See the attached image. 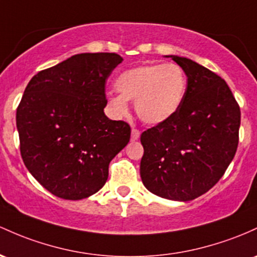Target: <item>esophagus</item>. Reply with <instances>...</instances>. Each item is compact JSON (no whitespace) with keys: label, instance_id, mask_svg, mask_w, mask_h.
<instances>
[{"label":"esophagus","instance_id":"34e87169","mask_svg":"<svg viewBox=\"0 0 257 257\" xmlns=\"http://www.w3.org/2000/svg\"><path fill=\"white\" fill-rule=\"evenodd\" d=\"M139 138H140V132L135 128L132 129V140L135 142V140H138Z\"/></svg>","mask_w":257,"mask_h":257}]
</instances>
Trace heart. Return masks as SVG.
Returning a JSON list of instances; mask_svg holds the SVG:
<instances>
[{"instance_id": "1", "label": "heart", "mask_w": 257, "mask_h": 257, "mask_svg": "<svg viewBox=\"0 0 257 257\" xmlns=\"http://www.w3.org/2000/svg\"><path fill=\"white\" fill-rule=\"evenodd\" d=\"M118 94L108 98L115 114L128 113V102L143 122L160 124L179 109L187 91V77L178 64L154 63L126 69L114 81Z\"/></svg>"}]
</instances>
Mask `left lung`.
Instances as JSON below:
<instances>
[{"instance_id": "1", "label": "left lung", "mask_w": 257, "mask_h": 257, "mask_svg": "<svg viewBox=\"0 0 257 257\" xmlns=\"http://www.w3.org/2000/svg\"><path fill=\"white\" fill-rule=\"evenodd\" d=\"M170 57L187 74V91L170 119L140 137V176L155 195L190 201L210 190L234 159L240 108L216 73L189 58Z\"/></svg>"}]
</instances>
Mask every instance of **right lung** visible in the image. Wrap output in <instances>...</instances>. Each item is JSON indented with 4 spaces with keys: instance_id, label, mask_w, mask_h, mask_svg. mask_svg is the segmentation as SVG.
Here are the masks:
<instances>
[{
    "instance_id": "add662e5",
    "label": "right lung",
    "mask_w": 257,
    "mask_h": 257,
    "mask_svg": "<svg viewBox=\"0 0 257 257\" xmlns=\"http://www.w3.org/2000/svg\"><path fill=\"white\" fill-rule=\"evenodd\" d=\"M123 58L79 53L34 75L17 108L25 167L45 189L66 200L97 193L108 165L131 139V126L111 120L107 78Z\"/></svg>"
}]
</instances>
